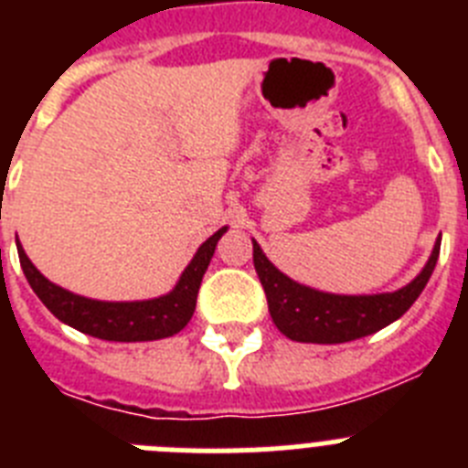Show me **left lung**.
<instances>
[{
  "label": "left lung",
  "mask_w": 468,
  "mask_h": 468,
  "mask_svg": "<svg viewBox=\"0 0 468 468\" xmlns=\"http://www.w3.org/2000/svg\"><path fill=\"white\" fill-rule=\"evenodd\" d=\"M438 253H441V239L433 246L431 258L421 274L396 292L330 295V292H318L307 285L295 283L281 274L274 264L264 258L258 241H253V264L267 295L271 321L285 337L295 342H314V345H340V342L358 340V337L378 333L384 325L394 324L424 291L436 267Z\"/></svg>",
  "instance_id": "left-lung-1"
}]
</instances>
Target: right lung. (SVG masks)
<instances>
[{
	"label": "right lung",
	"instance_id": "add662e5",
	"mask_svg": "<svg viewBox=\"0 0 468 468\" xmlns=\"http://www.w3.org/2000/svg\"><path fill=\"white\" fill-rule=\"evenodd\" d=\"M227 231V227L218 229L208 241L201 243L187 270L183 271L177 285L168 295L144 302H98L89 297L74 295L60 285L51 283L37 271L30 258L25 255L23 246L18 243V258L23 274L32 291L37 292L48 312L63 324L72 325L80 333L110 342H150L164 340L171 335L180 333L192 318L197 307L198 285L204 279L208 262L215 253L218 239Z\"/></svg>",
	"mask_w": 468,
	"mask_h": 468
}]
</instances>
